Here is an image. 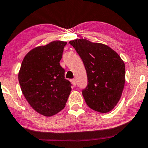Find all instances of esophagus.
Returning <instances> with one entry per match:
<instances>
[{
	"label": "esophagus",
	"mask_w": 148,
	"mask_h": 148,
	"mask_svg": "<svg viewBox=\"0 0 148 148\" xmlns=\"http://www.w3.org/2000/svg\"><path fill=\"white\" fill-rule=\"evenodd\" d=\"M71 82H72L73 85L74 87H75V86H76V80H75V79H71Z\"/></svg>",
	"instance_id": "esophagus-1"
}]
</instances>
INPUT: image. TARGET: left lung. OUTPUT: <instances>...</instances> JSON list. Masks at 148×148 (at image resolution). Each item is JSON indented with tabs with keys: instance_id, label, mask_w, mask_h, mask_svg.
I'll return each mask as SVG.
<instances>
[{
	"instance_id": "1",
	"label": "left lung",
	"mask_w": 148,
	"mask_h": 148,
	"mask_svg": "<svg viewBox=\"0 0 148 148\" xmlns=\"http://www.w3.org/2000/svg\"><path fill=\"white\" fill-rule=\"evenodd\" d=\"M87 71L88 84L82 90L92 110L106 113L119 102L125 83V65L115 51L106 45L80 38L71 40Z\"/></svg>"
}]
</instances>
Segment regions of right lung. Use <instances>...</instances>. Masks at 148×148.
<instances>
[{
	"label": "right lung",
	"mask_w": 148,
	"mask_h": 148,
	"mask_svg": "<svg viewBox=\"0 0 148 148\" xmlns=\"http://www.w3.org/2000/svg\"><path fill=\"white\" fill-rule=\"evenodd\" d=\"M67 42L55 40L38 46L26 54L18 74L20 87L36 112L51 117L64 108L71 94V82L60 66Z\"/></svg>",
	"instance_id": "add662e5"
}]
</instances>
